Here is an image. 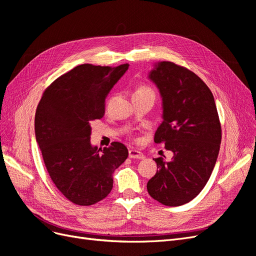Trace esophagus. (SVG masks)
Instances as JSON below:
<instances>
[{"label":"esophagus","mask_w":256,"mask_h":256,"mask_svg":"<svg viewBox=\"0 0 256 256\" xmlns=\"http://www.w3.org/2000/svg\"><path fill=\"white\" fill-rule=\"evenodd\" d=\"M129 157L131 159H143L144 158V154L141 152H138V150H129Z\"/></svg>","instance_id":"34e87169"}]
</instances>
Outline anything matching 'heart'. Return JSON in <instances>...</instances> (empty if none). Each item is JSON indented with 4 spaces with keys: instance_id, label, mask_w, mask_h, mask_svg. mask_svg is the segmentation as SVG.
<instances>
[{
    "instance_id": "b5f03b06",
    "label": "heart",
    "mask_w": 256,
    "mask_h": 256,
    "mask_svg": "<svg viewBox=\"0 0 256 256\" xmlns=\"http://www.w3.org/2000/svg\"><path fill=\"white\" fill-rule=\"evenodd\" d=\"M152 92V88H147V86H141V88H138L134 92V94H136V92Z\"/></svg>"
}]
</instances>
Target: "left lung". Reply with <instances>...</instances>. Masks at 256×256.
<instances>
[{
  "instance_id": "1",
  "label": "left lung",
  "mask_w": 256,
  "mask_h": 256,
  "mask_svg": "<svg viewBox=\"0 0 256 256\" xmlns=\"http://www.w3.org/2000/svg\"><path fill=\"white\" fill-rule=\"evenodd\" d=\"M162 98V122L154 142L173 152L156 158L158 170L147 182L150 196L166 206L190 202L203 190L218 158L221 125L212 92L189 69L158 62L148 74Z\"/></svg>"
}]
</instances>
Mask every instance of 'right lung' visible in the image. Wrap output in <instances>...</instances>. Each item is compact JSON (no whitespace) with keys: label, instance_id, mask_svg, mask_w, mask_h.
I'll return each instance as SVG.
<instances>
[{"label":"right lung","instance_id":"add662e5","mask_svg":"<svg viewBox=\"0 0 256 256\" xmlns=\"http://www.w3.org/2000/svg\"><path fill=\"white\" fill-rule=\"evenodd\" d=\"M128 67L76 66L54 81L38 104L35 136L44 166L74 204L104 200L113 188V172L128 157L120 142L104 150L90 143V124L104 115V100Z\"/></svg>","mask_w":256,"mask_h":256}]
</instances>
